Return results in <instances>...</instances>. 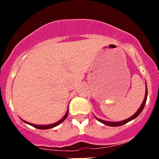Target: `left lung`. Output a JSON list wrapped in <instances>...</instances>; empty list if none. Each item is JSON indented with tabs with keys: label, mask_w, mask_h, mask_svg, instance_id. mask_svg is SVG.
Masks as SVG:
<instances>
[{
	"label": "left lung",
	"mask_w": 159,
	"mask_h": 159,
	"mask_svg": "<svg viewBox=\"0 0 159 159\" xmlns=\"http://www.w3.org/2000/svg\"><path fill=\"white\" fill-rule=\"evenodd\" d=\"M147 96H148V90H147V85H146V91H145V99H144L143 102H142V105H141V107H140V108H139V109L137 111V112H136L135 114H134V115H132V116L130 117L129 118H128V119L124 120V121H118V122H111V121H104V120H102V119H99V118H96V117H95V118L98 120V121H100V122L103 123V124L106 125L111 126V127H117V126L123 125L126 124V123H128V122H129V121H131V120H133V119H134V118H137V117L139 116V115H140V113L142 111V110H143L144 107H145V103H146Z\"/></svg>",
	"instance_id": "8db88e82"
}]
</instances>
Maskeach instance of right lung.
Segmentation results:
<instances>
[{
  "label": "right lung",
  "mask_w": 159,
  "mask_h": 159,
  "mask_svg": "<svg viewBox=\"0 0 159 159\" xmlns=\"http://www.w3.org/2000/svg\"><path fill=\"white\" fill-rule=\"evenodd\" d=\"M68 110L67 111V113L65 114V115L63 117V118H61V119L60 121H57V122L54 123V124L48 125H33V124H30V123L27 122V121H24V120H23V121H25V123H27V124H28V125H30L33 126V127L36 128V129H52V128L55 127V126L58 125L59 124H61V122H63V121H65V119H66V118H67V116H68Z\"/></svg>",
  "instance_id": "1"
}]
</instances>
